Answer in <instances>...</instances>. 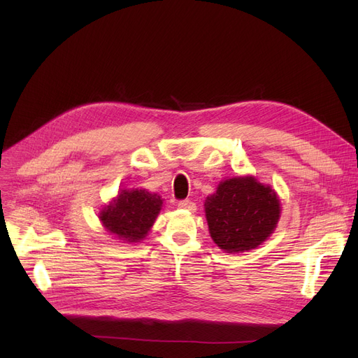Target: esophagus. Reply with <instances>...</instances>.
Listing matches in <instances>:
<instances>
[{
	"label": "esophagus",
	"mask_w": 358,
	"mask_h": 358,
	"mask_svg": "<svg viewBox=\"0 0 358 358\" xmlns=\"http://www.w3.org/2000/svg\"><path fill=\"white\" fill-rule=\"evenodd\" d=\"M178 208H180V209H184V210L194 212V210H196V204H194L192 200H181V201L178 203Z\"/></svg>",
	"instance_id": "34e87169"
}]
</instances>
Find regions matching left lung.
I'll return each mask as SVG.
<instances>
[{
	"mask_svg": "<svg viewBox=\"0 0 358 358\" xmlns=\"http://www.w3.org/2000/svg\"><path fill=\"white\" fill-rule=\"evenodd\" d=\"M209 234L229 254L259 247L275 231L281 216L280 197L271 185L254 176L222 180L204 201Z\"/></svg>",
	"mask_w": 358,
	"mask_h": 358,
	"instance_id": "obj_1",
	"label": "left lung"
}]
</instances>
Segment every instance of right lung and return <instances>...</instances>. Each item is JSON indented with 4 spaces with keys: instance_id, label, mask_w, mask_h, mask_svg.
<instances>
[{
    "instance_id": "1",
    "label": "right lung",
    "mask_w": 358,
    "mask_h": 358,
    "mask_svg": "<svg viewBox=\"0 0 358 358\" xmlns=\"http://www.w3.org/2000/svg\"><path fill=\"white\" fill-rule=\"evenodd\" d=\"M162 204L164 200L158 193L145 189H126L103 206L99 219L108 235L126 243H138L154 227Z\"/></svg>"
}]
</instances>
